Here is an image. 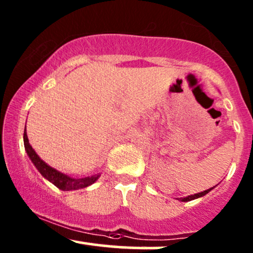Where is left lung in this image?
<instances>
[{
  "label": "left lung",
  "instance_id": "1",
  "mask_svg": "<svg viewBox=\"0 0 253 253\" xmlns=\"http://www.w3.org/2000/svg\"><path fill=\"white\" fill-rule=\"evenodd\" d=\"M213 188H211V189H207V190H205V191H201V193H199V194H194V195H189V196H187V197H181V199H178V200H181L182 202H188V201H191V200L199 199V197L205 196L206 194L210 193V191L213 189Z\"/></svg>",
  "mask_w": 253,
  "mask_h": 253
}]
</instances>
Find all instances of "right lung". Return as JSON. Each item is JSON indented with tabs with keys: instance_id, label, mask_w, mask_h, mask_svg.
Masks as SVG:
<instances>
[{
	"instance_id": "1",
	"label": "right lung",
	"mask_w": 253,
	"mask_h": 253,
	"mask_svg": "<svg viewBox=\"0 0 253 253\" xmlns=\"http://www.w3.org/2000/svg\"><path fill=\"white\" fill-rule=\"evenodd\" d=\"M24 144H25V150L27 152L28 157L32 161V163L34 164V167L37 168L38 171H39L42 175L45 177L46 179H48L52 184L56 185L57 188H59L60 190L69 191V190H77V189H83V188L89 187L92 183L97 181V178L100 177V173L97 175H92L88 177H83V178H74V177H70L65 173L60 172L53 168L50 167L40 158L39 156L37 155L36 151L33 150V147L30 145V141H28L27 132H24Z\"/></svg>"
}]
</instances>
